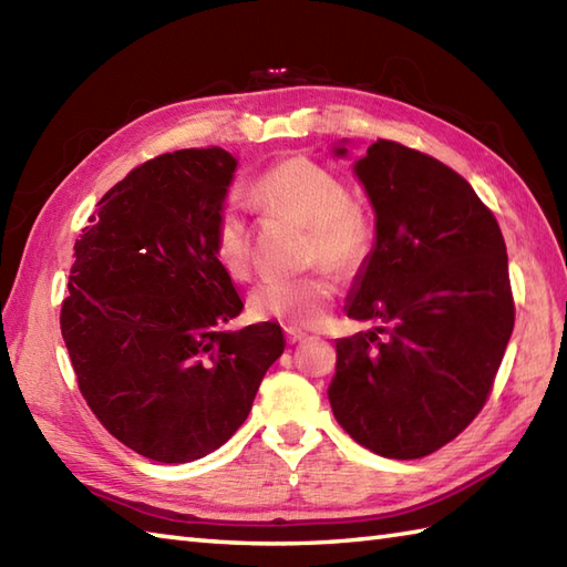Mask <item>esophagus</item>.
I'll return each instance as SVG.
<instances>
[{
    "instance_id": "esophagus-1",
    "label": "esophagus",
    "mask_w": 567,
    "mask_h": 567,
    "mask_svg": "<svg viewBox=\"0 0 567 567\" xmlns=\"http://www.w3.org/2000/svg\"><path fill=\"white\" fill-rule=\"evenodd\" d=\"M285 336H287V341H290V343H299V341L307 339V333L302 329H295V327H285Z\"/></svg>"
}]
</instances>
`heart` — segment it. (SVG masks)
I'll return each instance as SVG.
<instances>
[{"label":"heart","instance_id":"1","mask_svg":"<svg viewBox=\"0 0 567 567\" xmlns=\"http://www.w3.org/2000/svg\"><path fill=\"white\" fill-rule=\"evenodd\" d=\"M250 202L265 214H285L307 226V265H327L341 277L358 275L375 248V226L343 179L307 155H287L250 183ZM214 258L231 277L250 268V236L238 209L224 207L216 216ZM336 299V282L327 270L302 277H275L250 295L252 315L295 327H317Z\"/></svg>","mask_w":567,"mask_h":567}]
</instances>
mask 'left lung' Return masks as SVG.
I'll list each match as a JSON object with an SVG mask.
<instances>
[{"label": "left lung", "mask_w": 567, "mask_h": 567, "mask_svg": "<svg viewBox=\"0 0 567 567\" xmlns=\"http://www.w3.org/2000/svg\"><path fill=\"white\" fill-rule=\"evenodd\" d=\"M355 173L378 240L348 317L380 327L336 341L329 402L353 441L414 461L465 431L495 388L514 329L507 246L467 179L426 153L378 138Z\"/></svg>", "instance_id": "obj_1"}]
</instances>
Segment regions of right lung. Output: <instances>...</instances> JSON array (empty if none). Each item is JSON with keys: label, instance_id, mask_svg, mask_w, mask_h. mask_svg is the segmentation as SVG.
<instances>
[{"label": "right lung", "instance_id": "obj_1", "mask_svg": "<svg viewBox=\"0 0 567 567\" xmlns=\"http://www.w3.org/2000/svg\"><path fill=\"white\" fill-rule=\"evenodd\" d=\"M236 161L185 148L134 167L75 244L60 309L78 388L114 439L189 463L244 424L285 351L280 323L228 331L244 309L212 238Z\"/></svg>", "mask_w": 567, "mask_h": 567}]
</instances>
